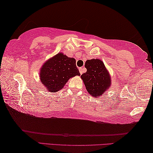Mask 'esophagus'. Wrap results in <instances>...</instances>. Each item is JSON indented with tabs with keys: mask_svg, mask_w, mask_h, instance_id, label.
<instances>
[{
	"mask_svg": "<svg viewBox=\"0 0 153 153\" xmlns=\"http://www.w3.org/2000/svg\"><path fill=\"white\" fill-rule=\"evenodd\" d=\"M85 71V68H79V72H80V74H82V73H83V72Z\"/></svg>",
	"mask_w": 153,
	"mask_h": 153,
	"instance_id": "1",
	"label": "esophagus"
}]
</instances>
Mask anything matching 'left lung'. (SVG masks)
I'll use <instances>...</instances> for the list:
<instances>
[{"label": "left lung", "instance_id": "left-lung-1", "mask_svg": "<svg viewBox=\"0 0 153 153\" xmlns=\"http://www.w3.org/2000/svg\"><path fill=\"white\" fill-rule=\"evenodd\" d=\"M85 67L87 72L81 77L84 82L87 91L93 97L102 96L111 87V79L104 62L99 59H88Z\"/></svg>", "mask_w": 153, "mask_h": 153}]
</instances>
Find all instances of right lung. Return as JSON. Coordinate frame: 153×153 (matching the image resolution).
Wrapping results in <instances>:
<instances>
[{"label":"right lung","mask_w":153,"mask_h":153,"mask_svg":"<svg viewBox=\"0 0 153 153\" xmlns=\"http://www.w3.org/2000/svg\"><path fill=\"white\" fill-rule=\"evenodd\" d=\"M39 75L43 86L48 91L55 93L63 88L69 79L81 74L75 59L60 53L45 62Z\"/></svg>","instance_id":"obj_1"}]
</instances>
